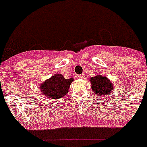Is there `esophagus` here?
<instances>
[{
	"instance_id": "34e87169",
	"label": "esophagus",
	"mask_w": 147,
	"mask_h": 147,
	"mask_svg": "<svg viewBox=\"0 0 147 147\" xmlns=\"http://www.w3.org/2000/svg\"><path fill=\"white\" fill-rule=\"evenodd\" d=\"M84 77V76L83 75V74H82V75H79V76H78V78H79V79H83Z\"/></svg>"
}]
</instances>
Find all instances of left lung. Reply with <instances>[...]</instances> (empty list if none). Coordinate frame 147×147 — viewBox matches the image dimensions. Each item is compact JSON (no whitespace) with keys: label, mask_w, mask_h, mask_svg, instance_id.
Returning a JSON list of instances; mask_svg holds the SVG:
<instances>
[{"label":"left lung","mask_w":147,"mask_h":147,"mask_svg":"<svg viewBox=\"0 0 147 147\" xmlns=\"http://www.w3.org/2000/svg\"><path fill=\"white\" fill-rule=\"evenodd\" d=\"M90 82L93 92L96 95L109 96L114 90V86L112 82L107 76H102V74H98L90 78Z\"/></svg>","instance_id":"left-lung-1"}]
</instances>
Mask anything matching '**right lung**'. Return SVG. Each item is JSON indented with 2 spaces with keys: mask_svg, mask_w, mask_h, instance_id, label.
Returning <instances> with one entry per match:
<instances>
[{
  "mask_svg": "<svg viewBox=\"0 0 147 147\" xmlns=\"http://www.w3.org/2000/svg\"><path fill=\"white\" fill-rule=\"evenodd\" d=\"M73 81V78L66 79L63 75L57 73L39 84V87L45 97L58 100L68 94L70 84Z\"/></svg>",
  "mask_w": 147,
  "mask_h": 147,
  "instance_id": "1",
  "label": "right lung"
}]
</instances>
